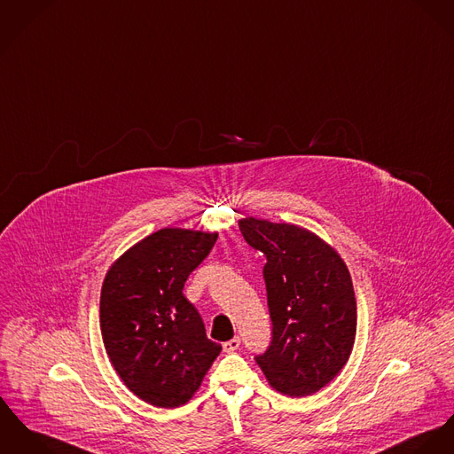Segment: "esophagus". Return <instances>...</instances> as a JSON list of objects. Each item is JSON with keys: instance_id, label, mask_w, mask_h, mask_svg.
Wrapping results in <instances>:
<instances>
[{"instance_id": "obj_1", "label": "esophagus", "mask_w": 454, "mask_h": 454, "mask_svg": "<svg viewBox=\"0 0 454 454\" xmlns=\"http://www.w3.org/2000/svg\"><path fill=\"white\" fill-rule=\"evenodd\" d=\"M239 345H241V338H239V336H234L232 340H229V341L223 343V350L231 354V352H236V350L239 348Z\"/></svg>"}]
</instances>
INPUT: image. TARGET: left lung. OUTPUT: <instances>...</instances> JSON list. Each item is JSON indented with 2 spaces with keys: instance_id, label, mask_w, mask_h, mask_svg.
Masks as SVG:
<instances>
[{
  "instance_id": "1",
  "label": "left lung",
  "mask_w": 454,
  "mask_h": 454,
  "mask_svg": "<svg viewBox=\"0 0 454 454\" xmlns=\"http://www.w3.org/2000/svg\"><path fill=\"white\" fill-rule=\"evenodd\" d=\"M239 231L267 260L272 340L254 361L276 390L310 395L340 372L354 347L357 305L347 265L296 225L243 218Z\"/></svg>"
}]
</instances>
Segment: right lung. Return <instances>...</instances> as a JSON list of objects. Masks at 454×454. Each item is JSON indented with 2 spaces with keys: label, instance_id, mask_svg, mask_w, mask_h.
<instances>
[{
  "label": "right lung",
  "instance_id": "right-lung-1",
  "mask_svg": "<svg viewBox=\"0 0 454 454\" xmlns=\"http://www.w3.org/2000/svg\"><path fill=\"white\" fill-rule=\"evenodd\" d=\"M216 234L161 229L129 247L100 293V330L124 385L158 408H178L200 388L222 347L184 296Z\"/></svg>",
  "mask_w": 454,
  "mask_h": 454
}]
</instances>
